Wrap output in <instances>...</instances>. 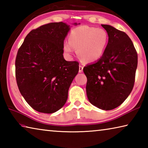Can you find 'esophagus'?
<instances>
[{
    "label": "esophagus",
    "instance_id": "esophagus-1",
    "mask_svg": "<svg viewBox=\"0 0 148 148\" xmlns=\"http://www.w3.org/2000/svg\"><path fill=\"white\" fill-rule=\"evenodd\" d=\"M83 69H84V66H82V65H79V72L81 73V72H83Z\"/></svg>",
    "mask_w": 148,
    "mask_h": 148
}]
</instances>
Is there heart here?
<instances>
[{
    "label": "heart",
    "instance_id": "1",
    "mask_svg": "<svg viewBox=\"0 0 148 148\" xmlns=\"http://www.w3.org/2000/svg\"><path fill=\"white\" fill-rule=\"evenodd\" d=\"M108 43V35L102 29L86 25L76 27L71 32L69 42L64 44V51L68 55L77 49L79 58L85 62H94L103 56Z\"/></svg>",
    "mask_w": 148,
    "mask_h": 148
}]
</instances>
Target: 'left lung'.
Masks as SVG:
<instances>
[{"instance_id":"8db88e82","label":"left lung","mask_w":148,"mask_h":148,"mask_svg":"<svg viewBox=\"0 0 148 148\" xmlns=\"http://www.w3.org/2000/svg\"><path fill=\"white\" fill-rule=\"evenodd\" d=\"M108 35V43L98 61L84 68L87 77V96L99 108L118 107L133 88L138 56L128 35L109 25H101Z\"/></svg>"}]
</instances>
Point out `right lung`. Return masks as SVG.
<instances>
[{
  "label": "right lung",
  "mask_w": 148,
  "mask_h": 148,
  "mask_svg": "<svg viewBox=\"0 0 148 148\" xmlns=\"http://www.w3.org/2000/svg\"><path fill=\"white\" fill-rule=\"evenodd\" d=\"M70 29L63 22L44 25L30 32L17 51V86L37 112L52 114L61 109L78 73V62L66 61L63 57L64 40Z\"/></svg>",
  "instance_id": "right-lung-1"
}]
</instances>
